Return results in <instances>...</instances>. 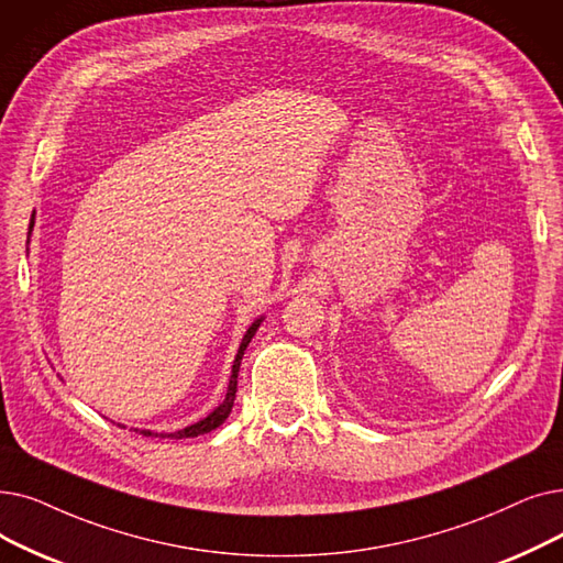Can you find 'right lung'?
I'll list each match as a JSON object with an SVG mask.
<instances>
[{"label":"right lung","instance_id":"1","mask_svg":"<svg viewBox=\"0 0 563 563\" xmlns=\"http://www.w3.org/2000/svg\"><path fill=\"white\" fill-rule=\"evenodd\" d=\"M32 228H34V213H32V221H30V234H32ZM30 243V241H27ZM262 320L264 317H257V320L249 327V331H246V335H243V340H241V345H239V352H236V356H234V363H232V375H230V384H228V394H225V400L218 405L209 417H205L202 421H198V423H192V426H186V428H181V430H177V432H152V430H140V434H144V437H169V439H186V437H198V434H205V432H211V430H216L218 426H223L225 423V419L230 417V411H232V405H234V398H236V377H239V368H241V358H243V352H246V347L251 345V340H253V335H255V331L260 329V324H262ZM119 428H124L121 423H117Z\"/></svg>","mask_w":563,"mask_h":563}]
</instances>
